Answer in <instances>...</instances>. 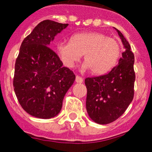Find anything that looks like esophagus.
Masks as SVG:
<instances>
[{"label":"esophagus","instance_id":"esophagus-1","mask_svg":"<svg viewBox=\"0 0 152 152\" xmlns=\"http://www.w3.org/2000/svg\"><path fill=\"white\" fill-rule=\"evenodd\" d=\"M75 81H76L77 83H82L83 78L81 77H80V76H78V75H77V76H76V78H75Z\"/></svg>","mask_w":152,"mask_h":152}]
</instances>
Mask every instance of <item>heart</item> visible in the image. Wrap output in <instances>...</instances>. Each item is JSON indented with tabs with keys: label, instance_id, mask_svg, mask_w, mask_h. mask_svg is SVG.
<instances>
[{
	"label": "heart",
	"instance_id": "b5f03b06",
	"mask_svg": "<svg viewBox=\"0 0 152 152\" xmlns=\"http://www.w3.org/2000/svg\"><path fill=\"white\" fill-rule=\"evenodd\" d=\"M121 50L118 40L98 32L77 33L70 42L56 45V52L66 67H73L84 54V67L95 75L110 71L117 62Z\"/></svg>",
	"mask_w": 152,
	"mask_h": 152
}]
</instances>
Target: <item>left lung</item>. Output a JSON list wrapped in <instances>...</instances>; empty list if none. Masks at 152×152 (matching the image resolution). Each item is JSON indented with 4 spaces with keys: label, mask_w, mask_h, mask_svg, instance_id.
<instances>
[{
    "label": "left lung",
    "mask_w": 152,
    "mask_h": 152,
    "mask_svg": "<svg viewBox=\"0 0 152 152\" xmlns=\"http://www.w3.org/2000/svg\"><path fill=\"white\" fill-rule=\"evenodd\" d=\"M116 31L125 49L118 64L106 75L85 80L88 114L99 124H110L122 116L134 95V55L128 41L118 29Z\"/></svg>",
    "instance_id": "1"
}]
</instances>
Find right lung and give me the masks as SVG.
Returning a JSON list of instances; mask_svg holds the SVG:
<instances>
[{
	"instance_id": "add662e5",
	"label": "right lung",
	"mask_w": 152,
	"mask_h": 152,
	"mask_svg": "<svg viewBox=\"0 0 152 152\" xmlns=\"http://www.w3.org/2000/svg\"><path fill=\"white\" fill-rule=\"evenodd\" d=\"M68 24L51 20L39 23L24 39L15 66L13 86L26 112L41 119H50L61 112L65 94L75 75L49 46L55 36Z\"/></svg>"
}]
</instances>
